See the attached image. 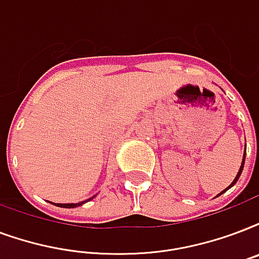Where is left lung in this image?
Wrapping results in <instances>:
<instances>
[{"label":"left lung","instance_id":"1","mask_svg":"<svg viewBox=\"0 0 259 259\" xmlns=\"http://www.w3.org/2000/svg\"><path fill=\"white\" fill-rule=\"evenodd\" d=\"M244 159H246V151H244V155H243V161H242V165H240V168H239V172H238V175H236V177H235V179H234V182L231 183L230 185V187H232L235 185V183L238 182V179H239V177H240V174H242V169H243V165H244ZM230 187H227L226 190L224 191H227L228 190V189H230ZM224 191H222V193H224ZM222 193H220V194H222ZM219 194V195H220Z\"/></svg>","mask_w":259,"mask_h":259}]
</instances>
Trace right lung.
I'll return each instance as SVG.
<instances>
[{
    "label": "right lung",
    "instance_id": "obj_1",
    "mask_svg": "<svg viewBox=\"0 0 259 259\" xmlns=\"http://www.w3.org/2000/svg\"><path fill=\"white\" fill-rule=\"evenodd\" d=\"M90 200H92V198H90ZM87 201H82V202H78V204H58L57 206H61V208H76V206H80V205H82L84 202H87Z\"/></svg>",
    "mask_w": 259,
    "mask_h": 259
}]
</instances>
